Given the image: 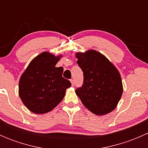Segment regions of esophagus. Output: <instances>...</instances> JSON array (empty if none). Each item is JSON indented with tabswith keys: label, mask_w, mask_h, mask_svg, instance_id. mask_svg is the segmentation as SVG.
Wrapping results in <instances>:
<instances>
[{
	"label": "esophagus",
	"mask_w": 148,
	"mask_h": 148,
	"mask_svg": "<svg viewBox=\"0 0 148 148\" xmlns=\"http://www.w3.org/2000/svg\"><path fill=\"white\" fill-rule=\"evenodd\" d=\"M70 82H71V85H72V86H74V80H73V79H70Z\"/></svg>",
	"instance_id": "esophagus-1"
}]
</instances>
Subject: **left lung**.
<instances>
[{"mask_svg": "<svg viewBox=\"0 0 148 148\" xmlns=\"http://www.w3.org/2000/svg\"><path fill=\"white\" fill-rule=\"evenodd\" d=\"M77 63L84 74L82 87L75 90L88 110L104 115L114 110L123 92L118 70L105 56L95 50L77 52Z\"/></svg>", "mask_w": 148, "mask_h": 148, "instance_id": "obj_1", "label": "left lung"}]
</instances>
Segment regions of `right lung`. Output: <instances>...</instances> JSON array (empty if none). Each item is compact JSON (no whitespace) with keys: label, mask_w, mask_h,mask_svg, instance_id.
Returning a JSON list of instances; mask_svg holds the SVG:
<instances>
[{"label":"right lung","mask_w":148,"mask_h":148,"mask_svg":"<svg viewBox=\"0 0 148 148\" xmlns=\"http://www.w3.org/2000/svg\"><path fill=\"white\" fill-rule=\"evenodd\" d=\"M62 55L44 51L28 64L19 80L18 94L24 105L36 114L51 111L64 97L71 82L62 77L63 67H56Z\"/></svg>","instance_id":"obj_1"}]
</instances>
